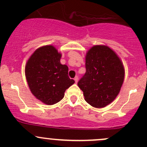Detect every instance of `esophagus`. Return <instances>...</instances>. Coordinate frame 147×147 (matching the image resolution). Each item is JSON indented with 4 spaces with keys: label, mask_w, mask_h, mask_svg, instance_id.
I'll use <instances>...</instances> for the list:
<instances>
[{
    "label": "esophagus",
    "mask_w": 147,
    "mask_h": 147,
    "mask_svg": "<svg viewBox=\"0 0 147 147\" xmlns=\"http://www.w3.org/2000/svg\"><path fill=\"white\" fill-rule=\"evenodd\" d=\"M74 81H75L76 83L78 82V76H76L75 78H74Z\"/></svg>",
    "instance_id": "esophagus-1"
}]
</instances>
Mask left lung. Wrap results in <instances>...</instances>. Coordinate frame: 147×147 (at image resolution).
Wrapping results in <instances>:
<instances>
[{"label":"left lung","mask_w":147,"mask_h":147,"mask_svg":"<svg viewBox=\"0 0 147 147\" xmlns=\"http://www.w3.org/2000/svg\"><path fill=\"white\" fill-rule=\"evenodd\" d=\"M86 69L78 82L85 100L93 107H105L117 97L123 84L122 61L108 47L96 45L86 54Z\"/></svg>","instance_id":"1"}]
</instances>
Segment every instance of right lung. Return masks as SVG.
I'll use <instances>...</instances> for the list:
<instances>
[{"mask_svg":"<svg viewBox=\"0 0 147 147\" xmlns=\"http://www.w3.org/2000/svg\"><path fill=\"white\" fill-rule=\"evenodd\" d=\"M61 54L51 45L39 48L25 66V76L32 93L47 105H54L75 81L68 76L69 68L60 63Z\"/></svg>","mask_w":147,"mask_h":147,"instance_id":"obj_1","label":"right lung"}]
</instances>
